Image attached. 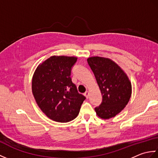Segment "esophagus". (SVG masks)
<instances>
[{
  "label": "esophagus",
  "mask_w": 158,
  "mask_h": 158,
  "mask_svg": "<svg viewBox=\"0 0 158 158\" xmlns=\"http://www.w3.org/2000/svg\"><path fill=\"white\" fill-rule=\"evenodd\" d=\"M84 96L86 97L87 98H88V97H89V92H88V91H86V92L84 93Z\"/></svg>",
  "instance_id": "34e87169"
}]
</instances>
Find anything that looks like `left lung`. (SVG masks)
<instances>
[{
	"label": "left lung",
	"mask_w": 158,
	"mask_h": 158,
	"mask_svg": "<svg viewBox=\"0 0 158 158\" xmlns=\"http://www.w3.org/2000/svg\"><path fill=\"white\" fill-rule=\"evenodd\" d=\"M88 62L102 96L101 104L95 107L97 115L105 119L115 117L130 100L132 85L128 77L115 62L109 58L91 57Z\"/></svg>",
	"instance_id": "1"
}]
</instances>
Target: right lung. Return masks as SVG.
<instances>
[{
	"instance_id": "obj_1",
	"label": "right lung",
	"mask_w": 158,
	"mask_h": 158,
	"mask_svg": "<svg viewBox=\"0 0 158 158\" xmlns=\"http://www.w3.org/2000/svg\"><path fill=\"white\" fill-rule=\"evenodd\" d=\"M75 57L53 56L36 69L32 90L40 109L49 118L69 122L76 118L85 97L77 91L70 78Z\"/></svg>"
}]
</instances>
